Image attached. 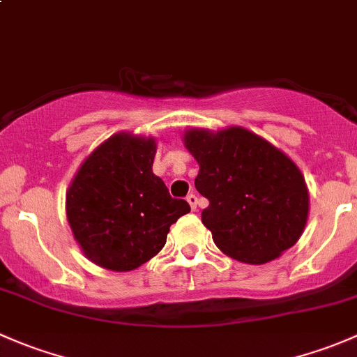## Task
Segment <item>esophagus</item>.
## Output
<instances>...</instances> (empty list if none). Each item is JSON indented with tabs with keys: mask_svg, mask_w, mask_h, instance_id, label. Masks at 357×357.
<instances>
[{
	"mask_svg": "<svg viewBox=\"0 0 357 357\" xmlns=\"http://www.w3.org/2000/svg\"><path fill=\"white\" fill-rule=\"evenodd\" d=\"M186 202H188V204H190L192 211H197V204H199V199H197L195 193H190V195L186 197Z\"/></svg>",
	"mask_w": 357,
	"mask_h": 357,
	"instance_id": "1",
	"label": "esophagus"
}]
</instances>
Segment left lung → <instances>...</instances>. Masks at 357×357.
Here are the masks:
<instances>
[{"label": "left lung", "instance_id": "8db88e82", "mask_svg": "<svg viewBox=\"0 0 357 357\" xmlns=\"http://www.w3.org/2000/svg\"><path fill=\"white\" fill-rule=\"evenodd\" d=\"M183 142L200 165L195 188L208 200L202 222L226 255L266 264L297 243L309 193L290 157L238 126L218 132L192 128Z\"/></svg>", "mask_w": 357, "mask_h": 357}]
</instances>
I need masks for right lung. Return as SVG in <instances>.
<instances>
[{
	"instance_id": "obj_1",
	"label": "right lung",
	"mask_w": 357,
	"mask_h": 357,
	"mask_svg": "<svg viewBox=\"0 0 357 357\" xmlns=\"http://www.w3.org/2000/svg\"><path fill=\"white\" fill-rule=\"evenodd\" d=\"M153 138L117 132L79 167L67 190V221L86 257L110 271H132L165 245L169 228L188 214L153 174Z\"/></svg>"
}]
</instances>
